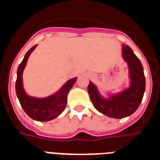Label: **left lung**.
<instances>
[{"instance_id":"1","label":"left lung","mask_w":160,"mask_h":160,"mask_svg":"<svg viewBox=\"0 0 160 160\" xmlns=\"http://www.w3.org/2000/svg\"><path fill=\"white\" fill-rule=\"evenodd\" d=\"M122 54L129 65L130 86L119 94L109 96L106 99L99 95L96 87L90 82L88 93L94 107L108 117L124 118L132 115L141 103L145 92L146 79L140 60L128 45L123 44Z\"/></svg>"}]
</instances>
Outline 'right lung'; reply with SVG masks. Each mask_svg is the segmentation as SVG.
Returning a JSON list of instances; mask_svg holds the SVG:
<instances>
[{
    "label": "right lung",
    "mask_w": 160,
    "mask_h": 160,
    "mask_svg": "<svg viewBox=\"0 0 160 160\" xmlns=\"http://www.w3.org/2000/svg\"><path fill=\"white\" fill-rule=\"evenodd\" d=\"M37 45H35L26 53L17 70V80L15 84L16 94L22 108L31 119L38 121H48L54 119L65 110L67 104V95L75 83L77 78L67 82L59 91L51 96L37 99L27 95L22 85V73L31 53Z\"/></svg>",
    "instance_id": "add662e5"
}]
</instances>
